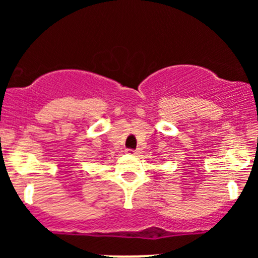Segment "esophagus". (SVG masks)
Masks as SVG:
<instances>
[{
	"label": "esophagus",
	"mask_w": 258,
	"mask_h": 258,
	"mask_svg": "<svg viewBox=\"0 0 258 258\" xmlns=\"http://www.w3.org/2000/svg\"><path fill=\"white\" fill-rule=\"evenodd\" d=\"M126 153L130 154V155H137V154H138L137 150H132V149H127Z\"/></svg>",
	"instance_id": "esophagus-1"
}]
</instances>
